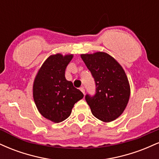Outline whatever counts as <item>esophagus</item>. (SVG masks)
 <instances>
[{
    "label": "esophagus",
    "mask_w": 159,
    "mask_h": 159,
    "mask_svg": "<svg viewBox=\"0 0 159 159\" xmlns=\"http://www.w3.org/2000/svg\"><path fill=\"white\" fill-rule=\"evenodd\" d=\"M80 90H81L84 94L85 93V90H84V87H81V88H80Z\"/></svg>",
    "instance_id": "esophagus-1"
}]
</instances>
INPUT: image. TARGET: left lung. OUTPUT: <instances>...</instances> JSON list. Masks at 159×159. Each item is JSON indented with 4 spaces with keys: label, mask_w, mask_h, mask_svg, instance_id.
<instances>
[{
    "label": "left lung",
    "mask_w": 159,
    "mask_h": 159,
    "mask_svg": "<svg viewBox=\"0 0 159 159\" xmlns=\"http://www.w3.org/2000/svg\"><path fill=\"white\" fill-rule=\"evenodd\" d=\"M96 83V94L85 99L95 117L108 123L123 114L130 97V86L123 67L105 52L81 54Z\"/></svg>",
    "instance_id": "1"
}]
</instances>
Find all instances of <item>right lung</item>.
Returning a JSON list of instances; mask_svg holds the SVG:
<instances>
[{
  "mask_svg": "<svg viewBox=\"0 0 159 159\" xmlns=\"http://www.w3.org/2000/svg\"><path fill=\"white\" fill-rule=\"evenodd\" d=\"M73 54H56L49 56L38 71L33 96L39 112L54 123L68 118L74 105L84 97L72 81L65 78V70Z\"/></svg>",
  "mask_w": 159,
  "mask_h": 159,
  "instance_id": "1",
  "label": "right lung"
}]
</instances>
